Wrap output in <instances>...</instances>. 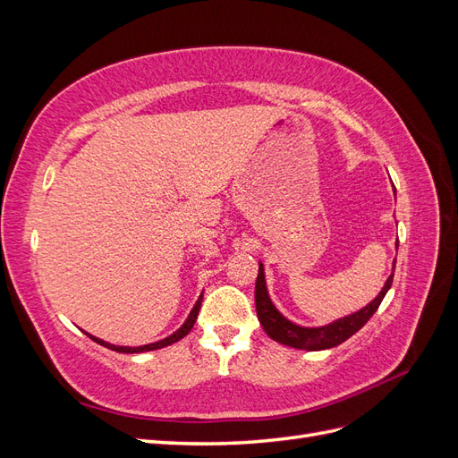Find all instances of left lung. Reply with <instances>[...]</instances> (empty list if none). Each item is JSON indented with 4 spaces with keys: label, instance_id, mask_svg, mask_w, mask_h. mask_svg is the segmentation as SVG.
I'll list each match as a JSON object with an SVG mask.
<instances>
[{
    "label": "left lung",
    "instance_id": "obj_1",
    "mask_svg": "<svg viewBox=\"0 0 458 458\" xmlns=\"http://www.w3.org/2000/svg\"><path fill=\"white\" fill-rule=\"evenodd\" d=\"M394 269H395V261H394ZM392 283H394V273L387 276L380 294L363 310H359L344 318H338V321L330 323L327 327L308 328V327H298L294 323H290L286 317H283L279 311H276L267 294L266 275H263V266L259 263V271L256 279V311L263 330H266L267 336L273 338L275 342L290 345V348H296V350H308V352L328 350L345 342L350 336H353L355 332L369 321V318L374 315V311L378 310Z\"/></svg>",
    "mask_w": 458,
    "mask_h": 458
}]
</instances>
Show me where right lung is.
I'll return each mask as SVG.
<instances>
[{
    "label": "right lung",
    "mask_w": 458,
    "mask_h": 458,
    "mask_svg": "<svg viewBox=\"0 0 458 458\" xmlns=\"http://www.w3.org/2000/svg\"><path fill=\"white\" fill-rule=\"evenodd\" d=\"M200 303H202V296L197 300V303H195V308L191 310V313H189V317H187V321L182 325V328H177L172 336H168V338H164V340H160V342H155V344H147V345H140V348H123V345H114V344H106V342H103V340H99V338H95V336H91V335H86L91 338V340H95L97 344H101V345H105V348H108V350H113V352H118V353H143V352H152V350H160V348H165V345H172V344H175V342H179L182 340L183 336H187L189 332H191V328L195 327V323H197V317H199V310H200Z\"/></svg>",
    "instance_id": "right-lung-1"
}]
</instances>
